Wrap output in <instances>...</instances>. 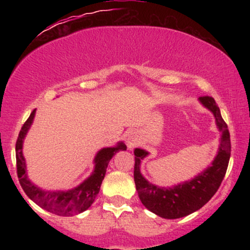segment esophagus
Listing matches in <instances>:
<instances>
[{
  "mask_svg": "<svg viewBox=\"0 0 250 250\" xmlns=\"http://www.w3.org/2000/svg\"><path fill=\"white\" fill-rule=\"evenodd\" d=\"M137 135H136V133H130V134H128V136H127V146H128V148H133L135 145H136L137 143Z\"/></svg>",
  "mask_w": 250,
  "mask_h": 250,
  "instance_id": "obj_1",
  "label": "esophagus"
}]
</instances>
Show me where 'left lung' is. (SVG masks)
Masks as SVG:
<instances>
[{
	"instance_id": "left-lung-1",
	"label": "left lung",
	"mask_w": 250,
	"mask_h": 250,
	"mask_svg": "<svg viewBox=\"0 0 250 250\" xmlns=\"http://www.w3.org/2000/svg\"><path fill=\"white\" fill-rule=\"evenodd\" d=\"M199 101L213 113L217 129L221 131L219 150L210 166L191 180L173 187L153 185L141 173V163L148 156L147 150L135 148L134 181L142 205L151 213L163 219H180L202 208L219 189L230 159V135L221 116L220 108L213 97L203 96Z\"/></svg>"
}]
</instances>
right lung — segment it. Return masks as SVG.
<instances>
[{
    "mask_svg": "<svg viewBox=\"0 0 250 250\" xmlns=\"http://www.w3.org/2000/svg\"><path fill=\"white\" fill-rule=\"evenodd\" d=\"M35 113L36 109H34L23 127L21 128L16 141V167L20 185L27 196L44 210L60 216H73L82 213L87 210L95 201L111 157L120 150H125L127 146L120 141L114 147L100 149L94 159V170L91 171L90 176L80 183L77 187L68 190H44L31 182L28 177L25 159L22 151L23 141L33 125Z\"/></svg>",
    "mask_w": 250,
    "mask_h": 250,
    "instance_id": "1",
    "label": "right lung"
}]
</instances>
